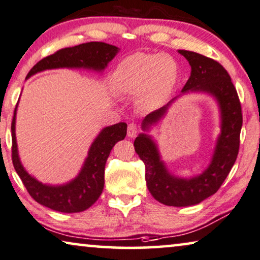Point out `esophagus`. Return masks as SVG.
Instances as JSON below:
<instances>
[{"instance_id": "34e87169", "label": "esophagus", "mask_w": 260, "mask_h": 260, "mask_svg": "<svg viewBox=\"0 0 260 260\" xmlns=\"http://www.w3.org/2000/svg\"><path fill=\"white\" fill-rule=\"evenodd\" d=\"M138 132H139V127L137 123H129L128 128H127V135H128V138H135L137 137Z\"/></svg>"}]
</instances>
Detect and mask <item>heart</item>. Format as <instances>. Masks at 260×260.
<instances>
[{"instance_id": "heart-1", "label": "heart", "mask_w": 260, "mask_h": 260, "mask_svg": "<svg viewBox=\"0 0 260 260\" xmlns=\"http://www.w3.org/2000/svg\"><path fill=\"white\" fill-rule=\"evenodd\" d=\"M179 79L177 61L167 54L135 53L118 64L112 75L116 94L138 96L144 109H153L165 102Z\"/></svg>"}]
</instances>
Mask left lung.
Segmentation results:
<instances>
[{
  "mask_svg": "<svg viewBox=\"0 0 260 260\" xmlns=\"http://www.w3.org/2000/svg\"><path fill=\"white\" fill-rule=\"evenodd\" d=\"M178 53L188 61L191 75L180 95L145 116L141 122L144 133L135 139L134 147L145 164L146 184L153 198L167 206L185 207L202 203L213 196L229 175L238 155L243 115L231 78L219 62L189 50H178ZM188 92L207 93L215 99L221 114V133L210 165L198 176L182 178L168 170L159 155L157 144L148 132L165 117L171 104L179 96Z\"/></svg>",
  "mask_w": 260,
  "mask_h": 260,
  "instance_id": "obj_1",
  "label": "left lung"
}]
</instances>
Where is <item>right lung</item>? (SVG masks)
Masks as SVG:
<instances>
[{"instance_id": "obj_1", "label": "right lung", "mask_w": 260, "mask_h": 260, "mask_svg": "<svg viewBox=\"0 0 260 260\" xmlns=\"http://www.w3.org/2000/svg\"><path fill=\"white\" fill-rule=\"evenodd\" d=\"M119 50L118 47L105 42L82 43L57 50L53 55L39 61L28 73L25 80L48 69H87L102 73ZM16 112L17 105L12 123L13 164L31 198L43 206L62 213H76L89 208L101 196L105 184L106 161L116 142L125 139L127 123L119 122L102 128L90 145L78 175L64 184L50 185L39 181L22 165L15 133Z\"/></svg>"}]
</instances>
